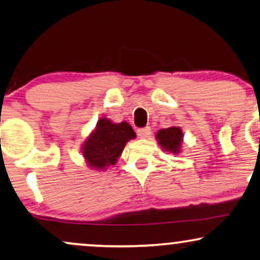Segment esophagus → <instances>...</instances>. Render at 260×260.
<instances>
[{
  "mask_svg": "<svg viewBox=\"0 0 260 260\" xmlns=\"http://www.w3.org/2000/svg\"><path fill=\"white\" fill-rule=\"evenodd\" d=\"M137 133H138L139 138H148L150 134H151V129H150V127L139 128V129L137 131Z\"/></svg>",
  "mask_w": 260,
  "mask_h": 260,
  "instance_id": "34e87169",
  "label": "esophagus"
}]
</instances>
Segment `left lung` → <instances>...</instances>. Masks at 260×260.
Wrapping results in <instances>:
<instances>
[{
  "mask_svg": "<svg viewBox=\"0 0 260 260\" xmlns=\"http://www.w3.org/2000/svg\"><path fill=\"white\" fill-rule=\"evenodd\" d=\"M184 134L179 127H170L160 129L156 133V140L166 151L177 155L180 152Z\"/></svg>",
  "mask_w": 260,
  "mask_h": 260,
  "instance_id": "8db88e82",
  "label": "left lung"
}]
</instances>
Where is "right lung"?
Masks as SVG:
<instances>
[{"instance_id": "1", "label": "right lung", "mask_w": 260, "mask_h": 260, "mask_svg": "<svg viewBox=\"0 0 260 260\" xmlns=\"http://www.w3.org/2000/svg\"><path fill=\"white\" fill-rule=\"evenodd\" d=\"M136 138V132L127 122L114 123L102 117L95 129L82 145V155L92 170H106L117 162L127 142Z\"/></svg>"}]
</instances>
